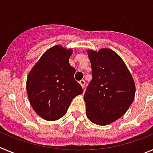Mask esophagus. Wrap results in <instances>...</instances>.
<instances>
[{"mask_svg":"<svg viewBox=\"0 0 153 153\" xmlns=\"http://www.w3.org/2000/svg\"><path fill=\"white\" fill-rule=\"evenodd\" d=\"M79 83L81 84V86H82V87H84V86H85V85H86V81H85L84 79H82V80H80V81H79Z\"/></svg>","mask_w":153,"mask_h":153,"instance_id":"obj_1","label":"esophagus"}]
</instances>
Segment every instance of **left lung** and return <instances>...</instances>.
Masks as SVG:
<instances>
[{
  "label": "left lung",
  "instance_id": "left-lung-1",
  "mask_svg": "<svg viewBox=\"0 0 153 153\" xmlns=\"http://www.w3.org/2000/svg\"><path fill=\"white\" fill-rule=\"evenodd\" d=\"M92 80L85 91L87 118L105 126L126 114L133 102L135 83L118 55L105 48L88 51Z\"/></svg>",
  "mask_w": 153,
  "mask_h": 153
}]
</instances>
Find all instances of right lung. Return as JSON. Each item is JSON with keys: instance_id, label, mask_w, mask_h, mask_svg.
Segmentation results:
<instances>
[{"instance_id": "add662e5", "label": "right lung", "mask_w": 153, "mask_h": 153, "mask_svg": "<svg viewBox=\"0 0 153 153\" xmlns=\"http://www.w3.org/2000/svg\"><path fill=\"white\" fill-rule=\"evenodd\" d=\"M71 54V49L53 47L42 55L27 76L30 103L47 121L64 116L73 98L82 94L81 85L74 78L75 69L69 63Z\"/></svg>"}]
</instances>
